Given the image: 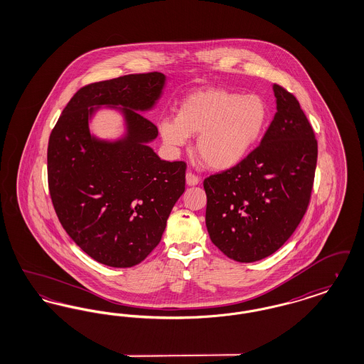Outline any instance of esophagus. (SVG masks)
Listing matches in <instances>:
<instances>
[{
    "instance_id": "obj_1",
    "label": "esophagus",
    "mask_w": 364,
    "mask_h": 364,
    "mask_svg": "<svg viewBox=\"0 0 364 364\" xmlns=\"http://www.w3.org/2000/svg\"><path fill=\"white\" fill-rule=\"evenodd\" d=\"M186 183H187V186H190V187L198 186V184H199V177L188 172V173L186 174Z\"/></svg>"
}]
</instances>
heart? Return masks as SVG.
<instances>
[{"label":"heart","instance_id":"obj_1","mask_svg":"<svg viewBox=\"0 0 364 364\" xmlns=\"http://www.w3.org/2000/svg\"><path fill=\"white\" fill-rule=\"evenodd\" d=\"M269 120V105L260 95L206 88L190 94L178 106L176 119L161 120L158 129L171 147H183L188 136L198 135L196 154L208 168L228 171L254 151Z\"/></svg>","mask_w":364,"mask_h":364}]
</instances>
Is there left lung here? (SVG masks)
<instances>
[{
	"instance_id": "8db88e82",
	"label": "left lung",
	"mask_w": 364,
	"mask_h": 364,
	"mask_svg": "<svg viewBox=\"0 0 364 364\" xmlns=\"http://www.w3.org/2000/svg\"><path fill=\"white\" fill-rule=\"evenodd\" d=\"M276 114L240 165L203 183L211 242L228 258L251 263L274 254L300 224L311 196L318 144L291 92L273 85Z\"/></svg>"
}]
</instances>
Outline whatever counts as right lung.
<instances>
[{"instance_id": "right-lung-1", "label": "right lung", "mask_w": 364, "mask_h": 364, "mask_svg": "<svg viewBox=\"0 0 364 364\" xmlns=\"http://www.w3.org/2000/svg\"><path fill=\"white\" fill-rule=\"evenodd\" d=\"M159 72L127 75L80 88L55 124L48 147L53 206L70 239L92 259L132 267L161 242L186 190V164L156 156V125L143 114L164 94ZM100 109L122 117L117 139L94 134Z\"/></svg>"}]
</instances>
